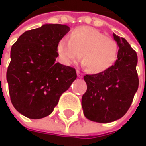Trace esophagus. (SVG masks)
I'll return each mask as SVG.
<instances>
[{
    "label": "esophagus",
    "instance_id": "34e87169",
    "mask_svg": "<svg viewBox=\"0 0 146 146\" xmlns=\"http://www.w3.org/2000/svg\"><path fill=\"white\" fill-rule=\"evenodd\" d=\"M77 75H78V78H82V73H80L78 70H77Z\"/></svg>",
    "mask_w": 146,
    "mask_h": 146
}]
</instances>
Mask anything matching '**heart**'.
I'll list each match as a JSON object with an SVG mask.
<instances>
[{
	"label": "heart",
	"instance_id": "heart-1",
	"mask_svg": "<svg viewBox=\"0 0 146 146\" xmlns=\"http://www.w3.org/2000/svg\"><path fill=\"white\" fill-rule=\"evenodd\" d=\"M60 60L65 65H72L81 56L89 72L102 73L116 62L118 53L117 42L100 30L80 26L73 29L69 37H63L57 44Z\"/></svg>",
	"mask_w": 146,
	"mask_h": 146
}]
</instances>
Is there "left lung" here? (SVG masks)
<instances>
[{
    "mask_svg": "<svg viewBox=\"0 0 146 146\" xmlns=\"http://www.w3.org/2000/svg\"><path fill=\"white\" fill-rule=\"evenodd\" d=\"M113 38L119 47L115 63L102 73L84 77L87 84L82 96L84 114L96 123H111L123 117L139 87L136 52L125 39L115 34Z\"/></svg>",
    "mask_w": 146,
    "mask_h": 146,
    "instance_id": "left-lung-1",
    "label": "left lung"
}]
</instances>
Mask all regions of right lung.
<instances>
[{"instance_id": "right-lung-1", "label": "right lung", "mask_w": 146, "mask_h": 146, "mask_svg": "<svg viewBox=\"0 0 146 146\" xmlns=\"http://www.w3.org/2000/svg\"><path fill=\"white\" fill-rule=\"evenodd\" d=\"M69 30L64 24H44L24 32L12 46L8 90L15 109L26 117L49 116L77 78L73 68L56 62L58 42Z\"/></svg>"}]
</instances>
